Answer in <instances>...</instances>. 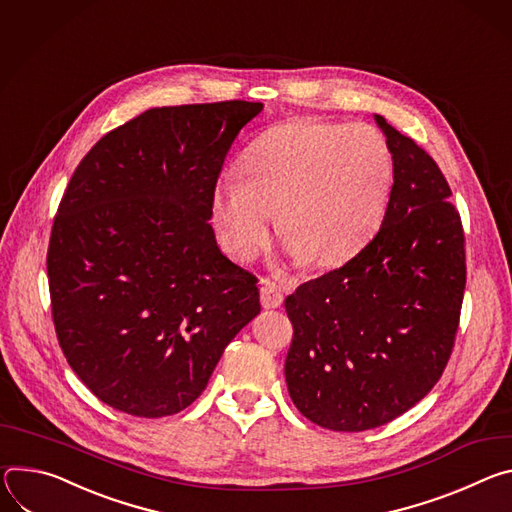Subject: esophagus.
Here are the masks:
<instances>
[{
	"instance_id": "obj_1",
	"label": "esophagus",
	"mask_w": 512,
	"mask_h": 512,
	"mask_svg": "<svg viewBox=\"0 0 512 512\" xmlns=\"http://www.w3.org/2000/svg\"><path fill=\"white\" fill-rule=\"evenodd\" d=\"M260 301H262L264 309H278L282 305V301H285V297H282L280 289L274 285L272 280L264 278L260 285Z\"/></svg>"
}]
</instances>
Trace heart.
<instances>
[{
    "mask_svg": "<svg viewBox=\"0 0 512 512\" xmlns=\"http://www.w3.org/2000/svg\"><path fill=\"white\" fill-rule=\"evenodd\" d=\"M242 173L223 177L211 197L213 225L227 250L240 260L262 252L278 211L295 256L311 266H337L380 230L394 158L370 126L295 118L250 142Z\"/></svg>",
    "mask_w": 512,
    "mask_h": 512,
    "instance_id": "1",
    "label": "heart"
}]
</instances>
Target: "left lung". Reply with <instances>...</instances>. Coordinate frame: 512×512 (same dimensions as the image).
<instances>
[{
    "label": "left lung",
    "mask_w": 512,
    "mask_h": 512,
    "mask_svg": "<svg viewBox=\"0 0 512 512\" xmlns=\"http://www.w3.org/2000/svg\"><path fill=\"white\" fill-rule=\"evenodd\" d=\"M374 120L394 158L380 230L285 301L289 394L331 431L380 427L423 399L449 360L466 289L464 230L445 177L415 140Z\"/></svg>",
    "instance_id": "left-lung-1"
}]
</instances>
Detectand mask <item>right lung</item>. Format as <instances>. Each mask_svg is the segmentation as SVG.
I'll list each match as a JSON object with an SVG mask.
<instances>
[{"instance_id": "add662e5", "label": "right lung", "mask_w": 512, "mask_h": 512, "mask_svg": "<svg viewBox=\"0 0 512 512\" xmlns=\"http://www.w3.org/2000/svg\"><path fill=\"white\" fill-rule=\"evenodd\" d=\"M262 103L152 107L81 160L48 246L63 354L105 405L175 415L260 313L256 276L217 242L211 197L227 150Z\"/></svg>"}]
</instances>
